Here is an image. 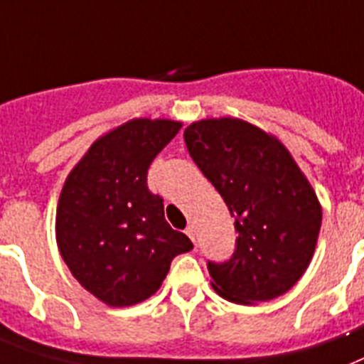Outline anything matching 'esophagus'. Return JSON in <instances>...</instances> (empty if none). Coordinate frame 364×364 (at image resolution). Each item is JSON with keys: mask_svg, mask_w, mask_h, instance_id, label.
Instances as JSON below:
<instances>
[{"mask_svg": "<svg viewBox=\"0 0 364 364\" xmlns=\"http://www.w3.org/2000/svg\"><path fill=\"white\" fill-rule=\"evenodd\" d=\"M185 233H187L188 237H191L192 243H196V230H194V226H192V224H191V226H188L187 230H185Z\"/></svg>", "mask_w": 364, "mask_h": 364, "instance_id": "obj_1", "label": "esophagus"}]
</instances>
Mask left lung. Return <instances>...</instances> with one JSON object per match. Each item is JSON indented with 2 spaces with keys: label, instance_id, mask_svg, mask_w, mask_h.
Segmentation results:
<instances>
[{
  "label": "left lung",
  "instance_id": "1",
  "mask_svg": "<svg viewBox=\"0 0 364 364\" xmlns=\"http://www.w3.org/2000/svg\"><path fill=\"white\" fill-rule=\"evenodd\" d=\"M185 144L239 233L228 262L208 264L213 289L237 305L286 294L309 267L321 226L320 200L291 153L239 117L194 121Z\"/></svg>",
  "mask_w": 364,
  "mask_h": 364
}]
</instances>
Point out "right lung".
Listing matches in <instances>:
<instances>
[{
  "instance_id": "right-lung-1",
  "label": "right lung",
  "mask_w": 364,
  "mask_h": 364,
  "mask_svg": "<svg viewBox=\"0 0 364 364\" xmlns=\"http://www.w3.org/2000/svg\"><path fill=\"white\" fill-rule=\"evenodd\" d=\"M183 127L134 117L99 136L67 176L55 211V241L70 273L108 306L151 297L191 239L170 228L147 170Z\"/></svg>"
}]
</instances>
